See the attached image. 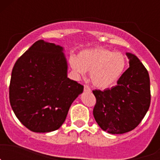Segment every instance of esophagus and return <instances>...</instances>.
<instances>
[{"label":"esophagus","mask_w":160,"mask_h":160,"mask_svg":"<svg viewBox=\"0 0 160 160\" xmlns=\"http://www.w3.org/2000/svg\"><path fill=\"white\" fill-rule=\"evenodd\" d=\"M84 90L85 91H87V92H90V91H91L90 87L87 86V85H84Z\"/></svg>","instance_id":"esophagus-1"}]
</instances>
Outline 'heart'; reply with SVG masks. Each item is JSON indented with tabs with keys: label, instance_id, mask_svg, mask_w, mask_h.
Instances as JSON below:
<instances>
[{
	"label": "heart",
	"instance_id": "1",
	"mask_svg": "<svg viewBox=\"0 0 160 160\" xmlns=\"http://www.w3.org/2000/svg\"><path fill=\"white\" fill-rule=\"evenodd\" d=\"M70 64L78 75L90 72V81L94 87L107 89L116 84L128 66L123 53L104 47L83 50L77 57L72 56Z\"/></svg>",
	"mask_w": 160,
	"mask_h": 160
}]
</instances>
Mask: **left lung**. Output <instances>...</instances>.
<instances>
[{
    "instance_id": "1",
    "label": "left lung",
    "mask_w": 160,
    "mask_h": 160,
    "mask_svg": "<svg viewBox=\"0 0 160 160\" xmlns=\"http://www.w3.org/2000/svg\"><path fill=\"white\" fill-rule=\"evenodd\" d=\"M127 55L130 67L116 86L104 90H93L96 98L94 117L100 128L110 134H123L135 129L151 103L148 70L135 55Z\"/></svg>"
}]
</instances>
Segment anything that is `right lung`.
Instances as JSON below:
<instances>
[{
  "label": "right lung",
  "instance_id": "obj_1",
  "mask_svg": "<svg viewBox=\"0 0 160 160\" xmlns=\"http://www.w3.org/2000/svg\"><path fill=\"white\" fill-rule=\"evenodd\" d=\"M63 48L39 40L18 59L12 70L9 102L25 128L50 132L66 120L83 86L67 78Z\"/></svg>",
  "mask_w": 160,
  "mask_h": 160
}]
</instances>
